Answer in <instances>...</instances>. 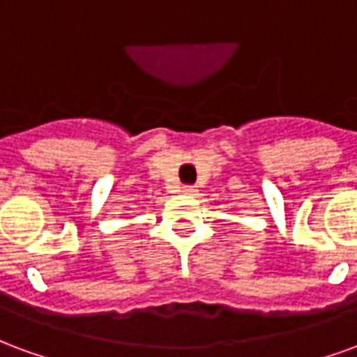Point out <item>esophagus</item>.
Returning <instances> with one entry per match:
<instances>
[{
    "label": "esophagus",
    "mask_w": 357,
    "mask_h": 357,
    "mask_svg": "<svg viewBox=\"0 0 357 357\" xmlns=\"http://www.w3.org/2000/svg\"><path fill=\"white\" fill-rule=\"evenodd\" d=\"M197 191H199V189H197V187H193V185H183V187H181V193L189 195V197L197 195Z\"/></svg>",
    "instance_id": "esophagus-1"
}]
</instances>
